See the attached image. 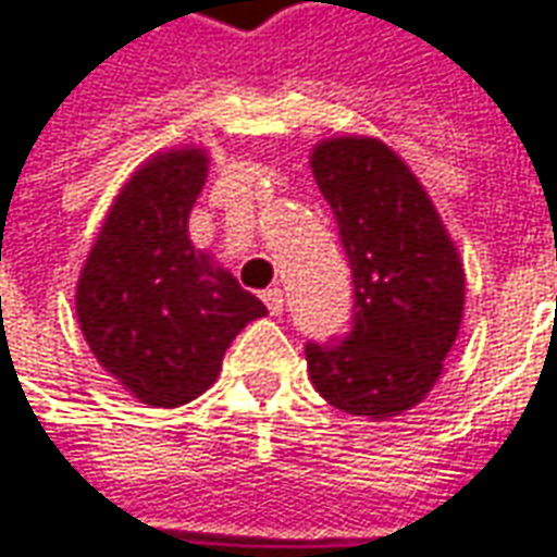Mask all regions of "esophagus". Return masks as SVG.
I'll use <instances>...</instances> for the list:
<instances>
[{
  "instance_id": "34e87169",
  "label": "esophagus",
  "mask_w": 557,
  "mask_h": 557,
  "mask_svg": "<svg viewBox=\"0 0 557 557\" xmlns=\"http://www.w3.org/2000/svg\"><path fill=\"white\" fill-rule=\"evenodd\" d=\"M260 300L267 302L270 315H282V312H285V294H282V287H267V290L260 294Z\"/></svg>"
}]
</instances>
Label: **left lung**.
I'll list each match as a JSON object with an SVG mask.
<instances>
[{"label": "left lung", "mask_w": 557, "mask_h": 557, "mask_svg": "<svg viewBox=\"0 0 557 557\" xmlns=\"http://www.w3.org/2000/svg\"><path fill=\"white\" fill-rule=\"evenodd\" d=\"M312 175L351 270V330L306 343L315 391L348 416L412 409L443 373L463 315V267L424 187L388 145L321 141Z\"/></svg>", "instance_id": "8db88e82"}]
</instances>
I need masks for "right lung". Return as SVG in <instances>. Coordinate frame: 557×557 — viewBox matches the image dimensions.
Listing matches in <instances>:
<instances>
[{"label":"right lung","mask_w":557,"mask_h":557,"mask_svg":"<svg viewBox=\"0 0 557 557\" xmlns=\"http://www.w3.org/2000/svg\"><path fill=\"white\" fill-rule=\"evenodd\" d=\"M206 166L197 148L145 163L114 199L78 278L75 309L90 351L148 406L199 397L236 333L267 315L187 239Z\"/></svg>","instance_id":"right-lung-1"}]
</instances>
